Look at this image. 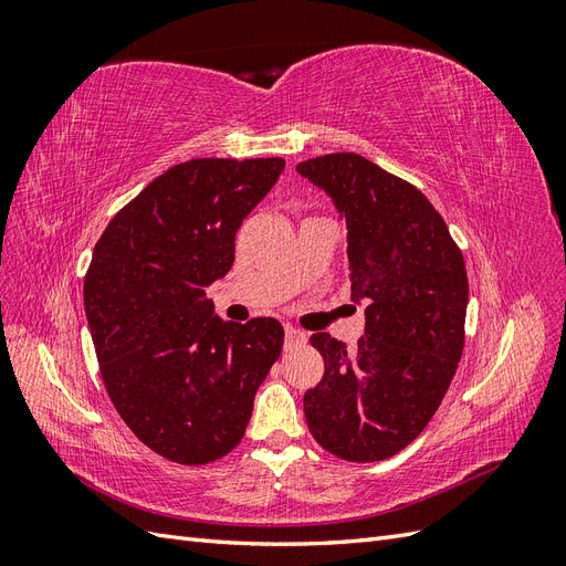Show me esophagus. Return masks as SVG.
<instances>
[{"instance_id":"obj_1","label":"esophagus","mask_w":566,"mask_h":566,"mask_svg":"<svg viewBox=\"0 0 566 566\" xmlns=\"http://www.w3.org/2000/svg\"><path fill=\"white\" fill-rule=\"evenodd\" d=\"M306 342V335L302 333V331H297V328H285V349H293V347H297V345H304Z\"/></svg>"}]
</instances>
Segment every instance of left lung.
<instances>
[{
  "mask_svg": "<svg viewBox=\"0 0 566 566\" xmlns=\"http://www.w3.org/2000/svg\"><path fill=\"white\" fill-rule=\"evenodd\" d=\"M347 229L352 300L366 306L356 349L314 333L325 373L304 394L306 424L352 462L397 455L432 420L465 345L468 271L447 221L413 184L356 156L297 165Z\"/></svg>",
  "mask_w": 566,
  "mask_h": 566,
  "instance_id": "1",
  "label": "left lung"
}]
</instances>
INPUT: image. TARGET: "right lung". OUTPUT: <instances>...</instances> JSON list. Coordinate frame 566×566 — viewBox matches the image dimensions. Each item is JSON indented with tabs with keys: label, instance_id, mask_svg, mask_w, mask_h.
<instances>
[{
	"label": "right lung",
	"instance_id": "obj_1",
	"mask_svg": "<svg viewBox=\"0 0 566 566\" xmlns=\"http://www.w3.org/2000/svg\"><path fill=\"white\" fill-rule=\"evenodd\" d=\"M281 158H196L119 210L84 276V312L115 410L148 449L205 465L241 443L283 349L276 318L221 321L205 287L227 276L235 231Z\"/></svg>",
	"mask_w": 566,
	"mask_h": 566
}]
</instances>
